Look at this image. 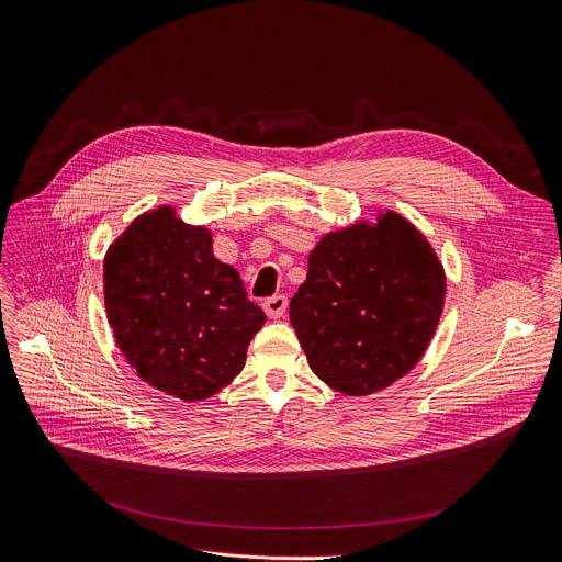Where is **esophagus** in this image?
Returning <instances> with one entry per match:
<instances>
[{
    "instance_id": "34e87169",
    "label": "esophagus",
    "mask_w": 562,
    "mask_h": 562,
    "mask_svg": "<svg viewBox=\"0 0 562 562\" xmlns=\"http://www.w3.org/2000/svg\"><path fill=\"white\" fill-rule=\"evenodd\" d=\"M289 307V297L286 295H271L265 300V312L269 318H282Z\"/></svg>"
}]
</instances>
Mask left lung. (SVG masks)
<instances>
[{"label":"left lung","instance_id":"1","mask_svg":"<svg viewBox=\"0 0 562 562\" xmlns=\"http://www.w3.org/2000/svg\"><path fill=\"white\" fill-rule=\"evenodd\" d=\"M443 293V269L426 237L387 213L374 228L356 224L323 237L289 318L314 374L361 396L417 366Z\"/></svg>","mask_w":562,"mask_h":562}]
</instances>
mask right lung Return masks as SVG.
<instances>
[{"label": "right lung", "instance_id": "obj_1", "mask_svg": "<svg viewBox=\"0 0 562 562\" xmlns=\"http://www.w3.org/2000/svg\"><path fill=\"white\" fill-rule=\"evenodd\" d=\"M105 307L136 374L183 401L217 394L244 368L267 323L206 228L172 209L138 217L105 258Z\"/></svg>", "mask_w": 562, "mask_h": 562}]
</instances>
